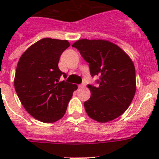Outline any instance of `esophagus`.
Wrapping results in <instances>:
<instances>
[{
    "label": "esophagus",
    "instance_id": "1",
    "mask_svg": "<svg viewBox=\"0 0 159 159\" xmlns=\"http://www.w3.org/2000/svg\"><path fill=\"white\" fill-rule=\"evenodd\" d=\"M84 87H85V84H80V85H79V88H84Z\"/></svg>",
    "mask_w": 159,
    "mask_h": 159
}]
</instances>
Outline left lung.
<instances>
[{"instance_id": "left-lung-1", "label": "left lung", "mask_w": 159, "mask_h": 159, "mask_svg": "<svg viewBox=\"0 0 159 159\" xmlns=\"http://www.w3.org/2000/svg\"><path fill=\"white\" fill-rule=\"evenodd\" d=\"M88 62L96 87L88 84L91 97L84 103L90 118L99 123L111 121L130 106L136 91L135 68L119 46L107 40H77L72 44Z\"/></svg>"}]
</instances>
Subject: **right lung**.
<instances>
[{
    "instance_id": "obj_1",
    "label": "right lung",
    "mask_w": 159,
    "mask_h": 159,
    "mask_svg": "<svg viewBox=\"0 0 159 159\" xmlns=\"http://www.w3.org/2000/svg\"><path fill=\"white\" fill-rule=\"evenodd\" d=\"M67 40L43 38L22 54L16 66L14 87L22 105L31 116L43 123H53L65 114L76 84L59 82L67 77L59 69Z\"/></svg>"
}]
</instances>
